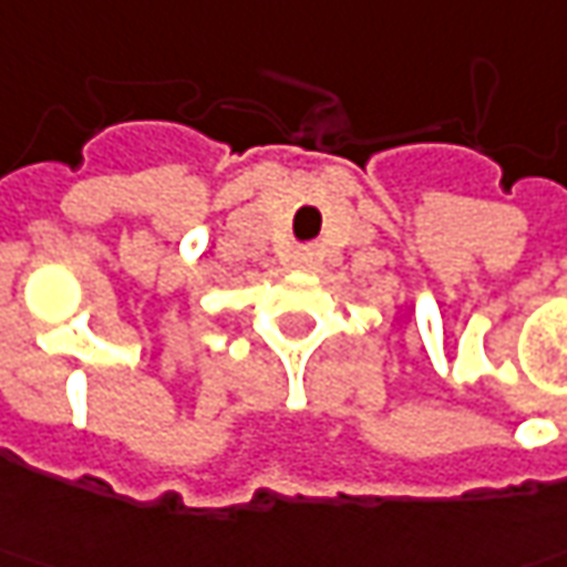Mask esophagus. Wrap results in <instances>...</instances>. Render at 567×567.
Instances as JSON below:
<instances>
[{
  "label": "esophagus",
  "mask_w": 567,
  "mask_h": 567,
  "mask_svg": "<svg viewBox=\"0 0 567 567\" xmlns=\"http://www.w3.org/2000/svg\"><path fill=\"white\" fill-rule=\"evenodd\" d=\"M312 258H316V255H312V249H300L295 255V264L297 267H309V264H312Z\"/></svg>",
  "instance_id": "esophagus-1"
}]
</instances>
